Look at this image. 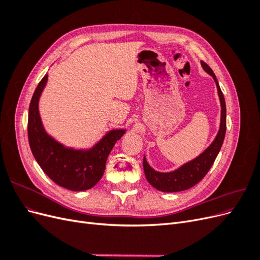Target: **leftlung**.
<instances>
[{"label": "left lung", "instance_id": "obj_1", "mask_svg": "<svg viewBox=\"0 0 260 260\" xmlns=\"http://www.w3.org/2000/svg\"><path fill=\"white\" fill-rule=\"evenodd\" d=\"M201 65L203 69L205 70L207 74H209L216 82L218 96L220 100V105H221V118H220V128L217 133L215 140L204 151L201 155H199L196 158L185 162L182 166L178 169L170 171V172H159L153 169L149 166L145 156L143 158V168L146 180L148 183L154 186L156 190L161 192H180L184 191L194 186L196 183L206 176L209 169L211 168L212 164H214L216 157L222 146L225 130H226V111H225V102L223 94L220 89L217 78L212 72L211 68L206 64V62L201 61Z\"/></svg>", "mask_w": 260, "mask_h": 260}]
</instances>
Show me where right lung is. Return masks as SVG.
<instances>
[{"label":"right lung","instance_id":"1","mask_svg":"<svg viewBox=\"0 0 260 260\" xmlns=\"http://www.w3.org/2000/svg\"><path fill=\"white\" fill-rule=\"evenodd\" d=\"M48 82L45 75L38 84L30 102L28 139L31 152L44 174L59 186L70 191H85L101 180L107 157L125 129L108 131L88 149L66 147L46 133L39 113V100Z\"/></svg>","mask_w":260,"mask_h":260}]
</instances>
